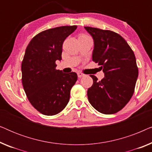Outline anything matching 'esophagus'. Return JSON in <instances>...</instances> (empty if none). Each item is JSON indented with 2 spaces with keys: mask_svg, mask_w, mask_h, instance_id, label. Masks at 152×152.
Returning <instances> with one entry per match:
<instances>
[{
  "mask_svg": "<svg viewBox=\"0 0 152 152\" xmlns=\"http://www.w3.org/2000/svg\"><path fill=\"white\" fill-rule=\"evenodd\" d=\"M77 76H78L79 78H81V77H84V75L82 73V72H77Z\"/></svg>",
  "mask_w": 152,
  "mask_h": 152,
  "instance_id": "esophagus-1",
  "label": "esophagus"
}]
</instances>
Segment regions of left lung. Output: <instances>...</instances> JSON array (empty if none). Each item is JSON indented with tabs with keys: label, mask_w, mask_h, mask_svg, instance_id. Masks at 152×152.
<instances>
[{
	"label": "left lung",
	"mask_w": 152,
	"mask_h": 152,
	"mask_svg": "<svg viewBox=\"0 0 152 152\" xmlns=\"http://www.w3.org/2000/svg\"><path fill=\"white\" fill-rule=\"evenodd\" d=\"M94 43L92 59L101 66L104 77L97 80L91 75L93 84L88 89V101L104 114L117 113L132 98L138 76L134 52L126 41L110 30L84 27Z\"/></svg>",
	"instance_id": "1"
}]
</instances>
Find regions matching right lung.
<instances>
[{"label":"right lung","mask_w":152,"mask_h":152,"mask_svg":"<svg viewBox=\"0 0 152 152\" xmlns=\"http://www.w3.org/2000/svg\"><path fill=\"white\" fill-rule=\"evenodd\" d=\"M77 26H61L43 31L30 41L21 64L22 83L33 107L43 115L59 113L68 104L70 92L77 80L75 72L56 70L62 45Z\"/></svg>","instance_id":"obj_1"}]
</instances>
